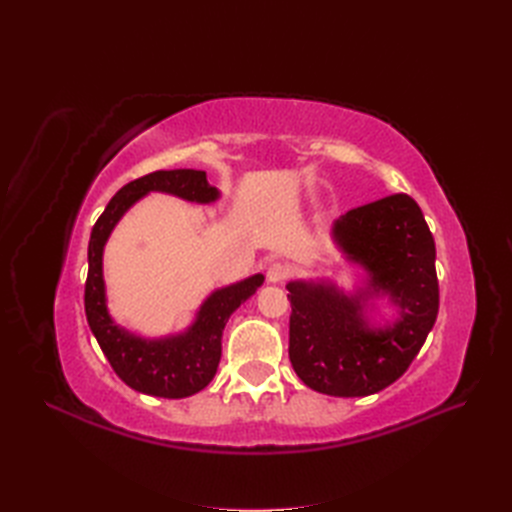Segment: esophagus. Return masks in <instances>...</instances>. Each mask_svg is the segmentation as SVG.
I'll use <instances>...</instances> for the list:
<instances>
[{
	"mask_svg": "<svg viewBox=\"0 0 512 512\" xmlns=\"http://www.w3.org/2000/svg\"><path fill=\"white\" fill-rule=\"evenodd\" d=\"M288 275H290V267L284 265V262H273V265H269L267 269V280L273 284L284 282Z\"/></svg>",
	"mask_w": 512,
	"mask_h": 512,
	"instance_id": "esophagus-1",
	"label": "esophagus"
}]
</instances>
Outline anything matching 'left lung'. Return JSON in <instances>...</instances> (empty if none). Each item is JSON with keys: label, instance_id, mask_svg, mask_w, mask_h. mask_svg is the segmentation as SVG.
<instances>
[{"label": "left lung", "instance_id": "left-lung-1", "mask_svg": "<svg viewBox=\"0 0 512 512\" xmlns=\"http://www.w3.org/2000/svg\"><path fill=\"white\" fill-rule=\"evenodd\" d=\"M333 237L350 260L369 271L376 292H391L401 318L391 329H369L361 318V297L348 299L324 284L290 282V363L318 393L374 395L406 374L438 318L436 243L408 194L350 209L335 222Z\"/></svg>", "mask_w": 512, "mask_h": 512}]
</instances>
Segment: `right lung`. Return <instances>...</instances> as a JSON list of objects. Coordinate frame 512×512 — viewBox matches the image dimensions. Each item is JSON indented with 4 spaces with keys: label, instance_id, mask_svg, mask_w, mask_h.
I'll list each match as a JSON object with an SVG mask.
<instances>
[{
    "label": "right lung",
    "instance_id": "1",
    "mask_svg": "<svg viewBox=\"0 0 512 512\" xmlns=\"http://www.w3.org/2000/svg\"><path fill=\"white\" fill-rule=\"evenodd\" d=\"M147 192H168L196 203H211L220 196L209 185L205 170L192 168L156 170L123 185L91 228L85 314L91 333L96 335L108 363L123 382L147 395L181 399L203 391L213 380L222 359V333L230 314L252 297L265 277L252 275L239 284L215 290L200 307L196 322L183 335L147 342L119 329L106 312L102 250L121 215Z\"/></svg>",
    "mask_w": 512,
    "mask_h": 512
}]
</instances>
